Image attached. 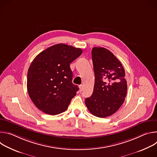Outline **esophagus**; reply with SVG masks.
I'll return each mask as SVG.
<instances>
[{
  "label": "esophagus",
  "instance_id": "obj_1",
  "mask_svg": "<svg viewBox=\"0 0 157 157\" xmlns=\"http://www.w3.org/2000/svg\"><path fill=\"white\" fill-rule=\"evenodd\" d=\"M79 91H80V92H81V91H82V89H83V86H82V84H81V85H79Z\"/></svg>",
  "mask_w": 157,
  "mask_h": 157
}]
</instances>
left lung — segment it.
<instances>
[{
    "instance_id": "1",
    "label": "left lung",
    "mask_w": 157,
    "mask_h": 157,
    "mask_svg": "<svg viewBox=\"0 0 157 157\" xmlns=\"http://www.w3.org/2000/svg\"><path fill=\"white\" fill-rule=\"evenodd\" d=\"M92 59L95 82L93 94L85 99V104L92 114L104 118L114 114L125 101V70L113 53L102 47L93 48Z\"/></svg>"
}]
</instances>
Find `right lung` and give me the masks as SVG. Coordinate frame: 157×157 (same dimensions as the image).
<instances>
[{
  "instance_id": "1",
  "label": "right lung",
  "mask_w": 157,
  "mask_h": 157,
  "mask_svg": "<svg viewBox=\"0 0 157 157\" xmlns=\"http://www.w3.org/2000/svg\"><path fill=\"white\" fill-rule=\"evenodd\" d=\"M82 53L63 43L55 44L38 54L27 74V90L33 104L43 113L57 115L68 107L79 90L73 84L70 64Z\"/></svg>"
}]
</instances>
